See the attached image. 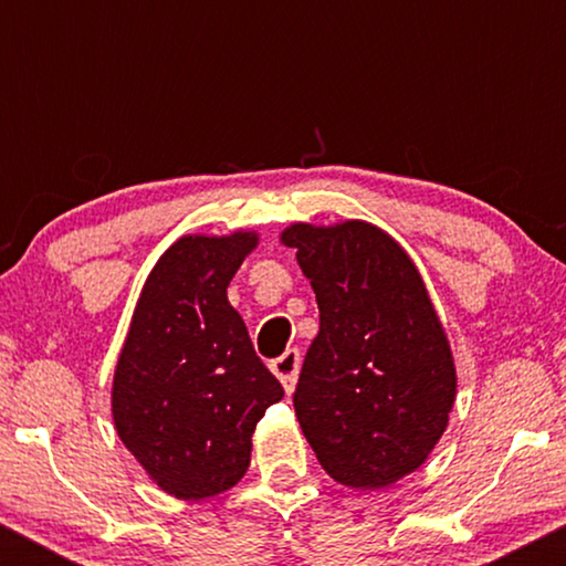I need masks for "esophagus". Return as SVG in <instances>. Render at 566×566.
I'll list each match as a JSON object with an SVG mask.
<instances>
[{
  "instance_id": "34e87169",
  "label": "esophagus",
  "mask_w": 566,
  "mask_h": 566,
  "mask_svg": "<svg viewBox=\"0 0 566 566\" xmlns=\"http://www.w3.org/2000/svg\"><path fill=\"white\" fill-rule=\"evenodd\" d=\"M271 369H274L276 378L282 380V386L287 388V394H292V388H295L297 382V373H301V350L287 348L279 359L271 361Z\"/></svg>"
}]
</instances>
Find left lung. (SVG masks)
<instances>
[{
	"instance_id": "obj_1",
	"label": "left lung",
	"mask_w": 566,
	"mask_h": 566,
	"mask_svg": "<svg viewBox=\"0 0 566 566\" xmlns=\"http://www.w3.org/2000/svg\"><path fill=\"white\" fill-rule=\"evenodd\" d=\"M316 292L319 335L305 354L297 423L322 469L380 490L426 463L454 405V361L423 279L365 220L282 233Z\"/></svg>"
}]
</instances>
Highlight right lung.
Returning a JSON list of instances; mask_svg holds the SVG:
<instances>
[{"label":"right lung","instance_id":"add662e5","mask_svg":"<svg viewBox=\"0 0 566 566\" xmlns=\"http://www.w3.org/2000/svg\"><path fill=\"white\" fill-rule=\"evenodd\" d=\"M255 244L252 231L178 239L143 284L116 361V433L180 500L231 490L258 420L284 396L226 295Z\"/></svg>","mask_w":566,"mask_h":566}]
</instances>
